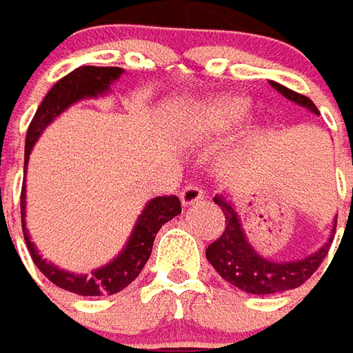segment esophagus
<instances>
[{
  "mask_svg": "<svg viewBox=\"0 0 353 353\" xmlns=\"http://www.w3.org/2000/svg\"><path fill=\"white\" fill-rule=\"evenodd\" d=\"M179 199H181L183 206H193V204H196V202H201L204 199V193H202V189L199 185H187L185 189H181Z\"/></svg>",
  "mask_w": 353,
  "mask_h": 353,
  "instance_id": "1",
  "label": "esophagus"
}]
</instances>
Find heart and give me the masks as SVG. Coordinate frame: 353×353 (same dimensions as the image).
<instances>
[{
    "instance_id": "b5f03b06",
    "label": "heart",
    "mask_w": 353,
    "mask_h": 353,
    "mask_svg": "<svg viewBox=\"0 0 353 353\" xmlns=\"http://www.w3.org/2000/svg\"><path fill=\"white\" fill-rule=\"evenodd\" d=\"M246 112H248V101L245 97H235V95L216 97L189 117L183 134L187 139H202L208 135L223 134L233 130L236 124H241Z\"/></svg>"
}]
</instances>
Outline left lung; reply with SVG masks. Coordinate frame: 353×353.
I'll return each mask as SVG.
<instances>
[{"mask_svg":"<svg viewBox=\"0 0 353 353\" xmlns=\"http://www.w3.org/2000/svg\"><path fill=\"white\" fill-rule=\"evenodd\" d=\"M270 83L279 91L283 97H287L288 101H294L296 105L312 110L314 114H319V110L310 97L300 95L296 91L288 90L277 82ZM214 202L218 204L223 212V216H225V229H223V233L218 241H214L206 248V260L214 265V270L218 271L223 279L231 283L233 287L245 290V292L275 294V292L300 287L314 275L329 252L332 233L336 229V221H334V228H332V233L329 236V243H325L317 252L310 254L302 260H292V262L268 260V258H263L256 252L252 245L248 243L243 225H241V218L236 216L235 208H233V202L229 201L225 194H216Z\"/></svg>","mask_w":353,"mask_h":353,"instance_id":"8db88e82","label":"left lung"}]
</instances>
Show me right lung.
Returning a JSON list of instances; mask_svg holds the SVG:
<instances>
[{"mask_svg":"<svg viewBox=\"0 0 353 353\" xmlns=\"http://www.w3.org/2000/svg\"><path fill=\"white\" fill-rule=\"evenodd\" d=\"M122 72L124 70L118 68V66H80L70 74H66L65 78H61L48 91L46 99L41 101V105L38 107L30 125H28L26 145H24V166L28 164L32 147H34V143L38 141L41 132L65 108H68L72 103L80 99H93V97L105 95L110 90V83L118 80L122 76ZM24 214H26V191H24V183H22V231H24V241H26V246L30 250L32 260L38 265V270L53 285L65 288L68 292L80 294V296H108V294L120 292L122 288L128 287L141 273L152 252V243H154V236L159 233V229L166 221L176 218L177 214H181V202H179L176 194L157 196V199L147 202L137 221H135L134 231H132L128 243L122 248V252L118 254L112 262H108L107 265L91 271L90 275H76V273H70V271L59 270L57 265L43 260L39 256L38 248L30 241L28 231H26Z\"/></svg>","mask_w":353,"mask_h":353,"instance_id":"obj_1","label":"right lung"}]
</instances>
